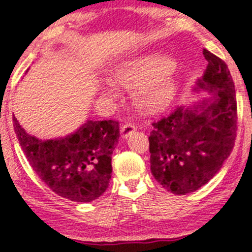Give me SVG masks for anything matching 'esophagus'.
<instances>
[{"label": "esophagus", "mask_w": 252, "mask_h": 252, "mask_svg": "<svg viewBox=\"0 0 252 252\" xmlns=\"http://www.w3.org/2000/svg\"><path fill=\"white\" fill-rule=\"evenodd\" d=\"M136 130H137V126H136L135 123H131V122L124 123L123 126H122V128H121V132H122V137L123 138L129 137V135H131L132 132L136 131Z\"/></svg>", "instance_id": "34e87169"}]
</instances>
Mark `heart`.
Instances as JSON below:
<instances>
[{"label": "heart", "instance_id": "obj_1", "mask_svg": "<svg viewBox=\"0 0 252 252\" xmlns=\"http://www.w3.org/2000/svg\"><path fill=\"white\" fill-rule=\"evenodd\" d=\"M114 79L116 83L105 80V94L116 96L117 85L137 89L138 103L147 111L166 108L178 89L172 59L158 53L136 54L122 60L115 68Z\"/></svg>", "mask_w": 252, "mask_h": 252}]
</instances>
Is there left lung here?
Returning <instances> with one entry per match:
<instances>
[{"label":"left lung","mask_w":252,"mask_h":252,"mask_svg":"<svg viewBox=\"0 0 252 252\" xmlns=\"http://www.w3.org/2000/svg\"><path fill=\"white\" fill-rule=\"evenodd\" d=\"M202 54L209 65L194 91H207L211 97L176 108L168 117L153 123L149 136L152 174L164 189L176 195L206 185L235 146V84L220 58L207 50Z\"/></svg>","instance_id":"obj_1"}]
</instances>
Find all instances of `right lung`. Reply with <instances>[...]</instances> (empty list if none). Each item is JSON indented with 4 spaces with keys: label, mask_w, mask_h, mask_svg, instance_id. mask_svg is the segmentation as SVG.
Wrapping results in <instances>:
<instances>
[{
    "label": "right lung",
    "mask_w": 252,
    "mask_h": 252,
    "mask_svg": "<svg viewBox=\"0 0 252 252\" xmlns=\"http://www.w3.org/2000/svg\"><path fill=\"white\" fill-rule=\"evenodd\" d=\"M13 122L28 162L54 193L89 202L105 192L111 179V155L120 138L118 122L88 120L77 131L52 140L27 134L15 116Z\"/></svg>",
    "instance_id": "1"
}]
</instances>
